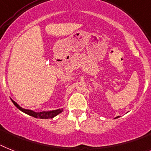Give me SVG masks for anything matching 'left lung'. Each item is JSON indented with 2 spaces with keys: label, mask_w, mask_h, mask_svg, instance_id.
<instances>
[{
  "label": "left lung",
  "mask_w": 151,
  "mask_h": 151,
  "mask_svg": "<svg viewBox=\"0 0 151 151\" xmlns=\"http://www.w3.org/2000/svg\"><path fill=\"white\" fill-rule=\"evenodd\" d=\"M117 118H119V116H117V117L115 118V119H117Z\"/></svg>",
  "instance_id": "8db88e82"
}]
</instances>
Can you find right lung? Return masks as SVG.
<instances>
[{
  "mask_svg": "<svg viewBox=\"0 0 151 151\" xmlns=\"http://www.w3.org/2000/svg\"><path fill=\"white\" fill-rule=\"evenodd\" d=\"M11 101L13 102V103L14 104L17 108L18 109H19L21 112H24V113L27 114V115H30V116H32L34 118H36V119H53L54 117L57 116L58 114H60L61 112H63V109H58L55 110H51V111H43V112H34L33 110L30 109H23L19 106L17 103H16L15 101L11 99Z\"/></svg>",
  "mask_w": 151,
  "mask_h": 151,
  "instance_id": "add662e5",
  "label": "right lung"
}]
</instances>
